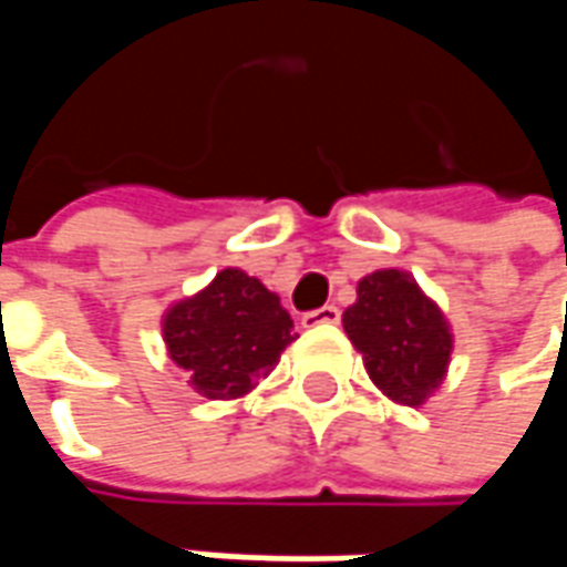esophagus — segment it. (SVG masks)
<instances>
[{
	"mask_svg": "<svg viewBox=\"0 0 567 567\" xmlns=\"http://www.w3.org/2000/svg\"><path fill=\"white\" fill-rule=\"evenodd\" d=\"M340 309L338 306H321L316 312H306L302 316V328H321V324H338Z\"/></svg>",
	"mask_w": 567,
	"mask_h": 567,
	"instance_id": "34e87169",
	"label": "esophagus"
}]
</instances>
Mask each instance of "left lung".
<instances>
[{"label":"left lung","instance_id":"left-lung-1","mask_svg":"<svg viewBox=\"0 0 567 567\" xmlns=\"http://www.w3.org/2000/svg\"><path fill=\"white\" fill-rule=\"evenodd\" d=\"M343 331L384 398L423 406L442 388L454 334L439 302L406 271L365 274L357 302L343 312Z\"/></svg>","mask_w":567,"mask_h":567}]
</instances>
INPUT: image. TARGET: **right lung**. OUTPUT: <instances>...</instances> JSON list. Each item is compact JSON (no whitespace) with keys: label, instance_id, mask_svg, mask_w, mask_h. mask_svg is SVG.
Masks as SVG:
<instances>
[{"label":"right lung","instance_id":"obj_1","mask_svg":"<svg viewBox=\"0 0 567 567\" xmlns=\"http://www.w3.org/2000/svg\"><path fill=\"white\" fill-rule=\"evenodd\" d=\"M169 360L207 401L246 398L296 340L293 318L258 277L224 268L205 290L164 312Z\"/></svg>","mask_w":567,"mask_h":567}]
</instances>
